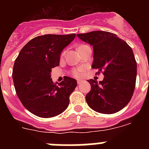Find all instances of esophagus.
<instances>
[{
    "instance_id": "esophagus-1",
    "label": "esophagus",
    "mask_w": 149,
    "mask_h": 149,
    "mask_svg": "<svg viewBox=\"0 0 149 149\" xmlns=\"http://www.w3.org/2000/svg\"><path fill=\"white\" fill-rule=\"evenodd\" d=\"M83 82H84V80H83V79H78V80L77 81V84H82Z\"/></svg>"
}]
</instances>
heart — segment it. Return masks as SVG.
I'll list each match as a JSON object with an SVG mask.
<instances>
[{"instance_id": "1", "label": "heart", "mask_w": 149, "mask_h": 149, "mask_svg": "<svg viewBox=\"0 0 149 149\" xmlns=\"http://www.w3.org/2000/svg\"><path fill=\"white\" fill-rule=\"evenodd\" d=\"M86 45H80L78 48V51L80 49H81V48H84V47H86ZM64 54H65V51H63V53L61 54V56H64ZM84 72V67H78V68H74L73 70H72V74L74 76V77H80V76L82 74L83 72Z\"/></svg>"}]
</instances>
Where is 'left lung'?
<instances>
[{"label":"left lung","instance_id":"obj_1","mask_svg":"<svg viewBox=\"0 0 149 149\" xmlns=\"http://www.w3.org/2000/svg\"><path fill=\"white\" fill-rule=\"evenodd\" d=\"M77 36L93 46L92 68L104 75L102 81H88L91 90L86 95V103L100 113L119 112L131 101L136 85V62L132 49L110 32L92 31Z\"/></svg>","mask_w":149,"mask_h":149}]
</instances>
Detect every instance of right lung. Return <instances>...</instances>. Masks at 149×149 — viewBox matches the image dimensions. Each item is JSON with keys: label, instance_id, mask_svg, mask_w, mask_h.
Instances as JSON below:
<instances>
[{"label": "right lung", "instance_id": "obj_1", "mask_svg": "<svg viewBox=\"0 0 149 149\" xmlns=\"http://www.w3.org/2000/svg\"><path fill=\"white\" fill-rule=\"evenodd\" d=\"M75 34L39 36L28 42L15 59L13 79L15 92L23 106L34 115L51 118L68 107L69 96L77 81L65 77L59 84L51 78V69L60 65L63 48Z\"/></svg>", "mask_w": 149, "mask_h": 149}]
</instances>
